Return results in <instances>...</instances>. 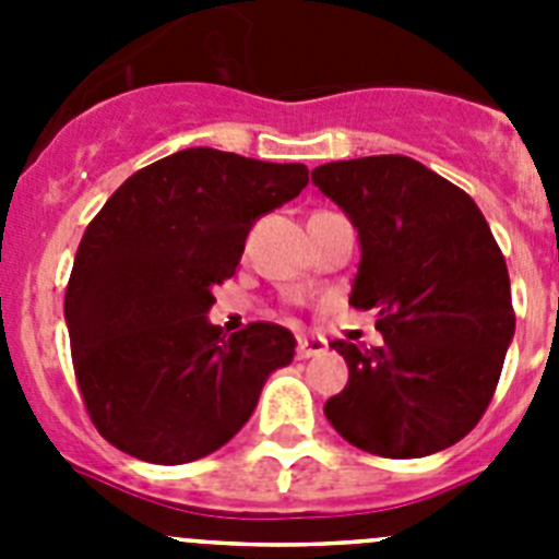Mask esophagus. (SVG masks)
I'll list each match as a JSON object with an SVG mask.
<instances>
[{
    "mask_svg": "<svg viewBox=\"0 0 559 559\" xmlns=\"http://www.w3.org/2000/svg\"><path fill=\"white\" fill-rule=\"evenodd\" d=\"M322 353H328V341L322 335H299V341H296V355L299 358H316Z\"/></svg>",
    "mask_w": 559,
    "mask_h": 559,
    "instance_id": "34e87169",
    "label": "esophagus"
}]
</instances>
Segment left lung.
<instances>
[{"mask_svg":"<svg viewBox=\"0 0 559 559\" xmlns=\"http://www.w3.org/2000/svg\"><path fill=\"white\" fill-rule=\"evenodd\" d=\"M313 185L358 229L349 305L374 310L383 344L344 355L349 380L324 403L360 451L419 459L476 428L515 335L510 274L476 201L408 156L316 167Z\"/></svg>","mask_w":559,"mask_h":559,"instance_id":"8db88e82","label":"left lung"}]
</instances>
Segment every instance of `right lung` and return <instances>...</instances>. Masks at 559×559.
<instances>
[{"label":"right lung","mask_w":559,"mask_h":559,"mask_svg":"<svg viewBox=\"0 0 559 559\" xmlns=\"http://www.w3.org/2000/svg\"><path fill=\"white\" fill-rule=\"evenodd\" d=\"M305 187V165L187 147L133 173L86 226L63 316L86 412L114 448L153 464L210 456L294 360L290 330L226 338L206 313L254 221Z\"/></svg>","instance_id":"1"}]
</instances>
